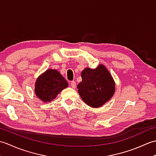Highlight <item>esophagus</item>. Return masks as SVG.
<instances>
[{"label": "esophagus", "mask_w": 156, "mask_h": 156, "mask_svg": "<svg viewBox=\"0 0 156 156\" xmlns=\"http://www.w3.org/2000/svg\"><path fill=\"white\" fill-rule=\"evenodd\" d=\"M70 85H71V87H72V88H76V82H75V81H71L70 82Z\"/></svg>", "instance_id": "1"}]
</instances>
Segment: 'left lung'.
<instances>
[{
	"instance_id": "obj_1",
	"label": "left lung",
	"mask_w": 156,
	"mask_h": 156,
	"mask_svg": "<svg viewBox=\"0 0 156 156\" xmlns=\"http://www.w3.org/2000/svg\"><path fill=\"white\" fill-rule=\"evenodd\" d=\"M82 82L77 86L82 100L93 108L102 107L113 96L115 84L113 78L104 65L97 68H87L81 73Z\"/></svg>"
}]
</instances>
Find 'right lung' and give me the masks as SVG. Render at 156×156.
<instances>
[{
  "label": "right lung",
  "instance_id": "1",
  "mask_svg": "<svg viewBox=\"0 0 156 156\" xmlns=\"http://www.w3.org/2000/svg\"><path fill=\"white\" fill-rule=\"evenodd\" d=\"M68 86V82L58 70L49 69L37 78L35 85V92L42 101L48 102L54 100Z\"/></svg>",
  "mask_w": 156,
  "mask_h": 156
}]
</instances>
